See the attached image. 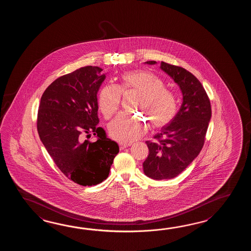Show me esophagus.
I'll return each mask as SVG.
<instances>
[{
	"instance_id": "obj_1",
	"label": "esophagus",
	"mask_w": 251,
	"mask_h": 251,
	"mask_svg": "<svg viewBox=\"0 0 251 251\" xmlns=\"http://www.w3.org/2000/svg\"><path fill=\"white\" fill-rule=\"evenodd\" d=\"M131 144H127V143H119V148L120 150L126 149L128 146H130Z\"/></svg>"
}]
</instances>
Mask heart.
<instances>
[{"label": "heart", "mask_w": 251, "mask_h": 251, "mask_svg": "<svg viewBox=\"0 0 251 251\" xmlns=\"http://www.w3.org/2000/svg\"><path fill=\"white\" fill-rule=\"evenodd\" d=\"M130 91L139 93L135 108L149 117L153 127H163L175 118L178 107L175 94L166 89L160 77L145 70L126 72L120 76L118 86L102 88L98 103L103 116L111 118L120 107L122 93ZM148 127V119L121 113L108 125V132L113 139L129 143L144 135Z\"/></svg>", "instance_id": "heart-1"}]
</instances>
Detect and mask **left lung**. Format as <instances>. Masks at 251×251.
Segmentation results:
<instances>
[{"label": "left lung", "instance_id": "obj_1", "mask_svg": "<svg viewBox=\"0 0 251 251\" xmlns=\"http://www.w3.org/2000/svg\"><path fill=\"white\" fill-rule=\"evenodd\" d=\"M146 64H155V61ZM160 68L179 86L183 95L180 109L171 123L147 141L149 155L144 172L156 180L171 179L179 175L203 148L212 116L208 95L198 78L190 72L165 62Z\"/></svg>", "mask_w": 251, "mask_h": 251}]
</instances>
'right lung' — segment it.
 I'll list each match as a JSON object with an SVG mask.
<instances>
[{"label": "right lung", "mask_w": 251, "mask_h": 251, "mask_svg": "<svg viewBox=\"0 0 251 251\" xmlns=\"http://www.w3.org/2000/svg\"><path fill=\"white\" fill-rule=\"evenodd\" d=\"M98 66H85L53 80L44 91L37 128L48 153L70 180L94 186L108 176L119 151L116 142L98 127L97 93L106 76ZM92 133L93 143L84 139Z\"/></svg>", "instance_id": "add662e5"}]
</instances>
